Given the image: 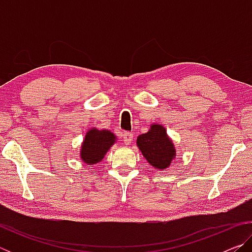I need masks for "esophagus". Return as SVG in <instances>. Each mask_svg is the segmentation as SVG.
<instances>
[{"label": "esophagus", "instance_id": "1", "mask_svg": "<svg viewBox=\"0 0 252 252\" xmlns=\"http://www.w3.org/2000/svg\"><path fill=\"white\" fill-rule=\"evenodd\" d=\"M123 141L126 144H130L132 141H133V133L132 132H125V134H123Z\"/></svg>", "mask_w": 252, "mask_h": 252}]
</instances>
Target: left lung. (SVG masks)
<instances>
[{
    "label": "left lung",
    "mask_w": 252,
    "mask_h": 252,
    "mask_svg": "<svg viewBox=\"0 0 252 252\" xmlns=\"http://www.w3.org/2000/svg\"><path fill=\"white\" fill-rule=\"evenodd\" d=\"M136 146L149 163L156 169H167L176 158L172 140L161 125L153 123L147 133L140 134L136 139Z\"/></svg>",
    "instance_id": "8db88e82"
}]
</instances>
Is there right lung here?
Instances as JSON below:
<instances>
[{"instance_id":"1","label":"right lung","mask_w":252,"mask_h":252,"mask_svg":"<svg viewBox=\"0 0 252 252\" xmlns=\"http://www.w3.org/2000/svg\"><path fill=\"white\" fill-rule=\"evenodd\" d=\"M116 135L109 130H97L92 127L85 134L81 147V160L90 165L102 161L109 149L116 142Z\"/></svg>"}]
</instances>
